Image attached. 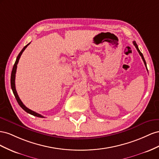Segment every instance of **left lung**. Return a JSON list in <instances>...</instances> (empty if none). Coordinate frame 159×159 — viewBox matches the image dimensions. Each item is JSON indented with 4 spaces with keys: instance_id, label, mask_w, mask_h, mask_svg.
Here are the masks:
<instances>
[{
    "instance_id": "8db88e82",
    "label": "left lung",
    "mask_w": 159,
    "mask_h": 159,
    "mask_svg": "<svg viewBox=\"0 0 159 159\" xmlns=\"http://www.w3.org/2000/svg\"><path fill=\"white\" fill-rule=\"evenodd\" d=\"M133 44L135 46V47H136V48H137V50L138 51V52H139V54L140 55V57H142V59H143V62H144V65H145V66H146V68H147V70H148V69H147V63H146V61H145V60H144V57H143V54H142V52L140 51V50L139 49V47H138V45L137 44V43H136V42L135 41H133Z\"/></svg>"
}]
</instances>
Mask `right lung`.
I'll return each instance as SVG.
<instances>
[{"mask_svg": "<svg viewBox=\"0 0 159 159\" xmlns=\"http://www.w3.org/2000/svg\"><path fill=\"white\" fill-rule=\"evenodd\" d=\"M30 44V43H29L28 44H26V46L22 49V51L20 52V53L19 54V55L17 56L16 57V61L15 62V65L14 66H13V68H12V72H11V89L12 90V92H13V94H14L15 97V98L17 102L19 103V105H20V107L23 109L24 111H25L26 112L29 113V114L33 115V116H37V117H40V118H44L43 116H42L41 115L39 114V113L33 111H32L30 109H29V108H27L23 103H22V102L20 101V99L19 97V95H18L17 94V92L16 90V88H15V75H16V68H17V64L18 62H19V61L20 59V57L21 56V54H22V52H23V51L25 50V48L29 46V45Z\"/></svg>", "mask_w": 159, "mask_h": 159, "instance_id": "right-lung-1", "label": "right lung"}]
</instances>
